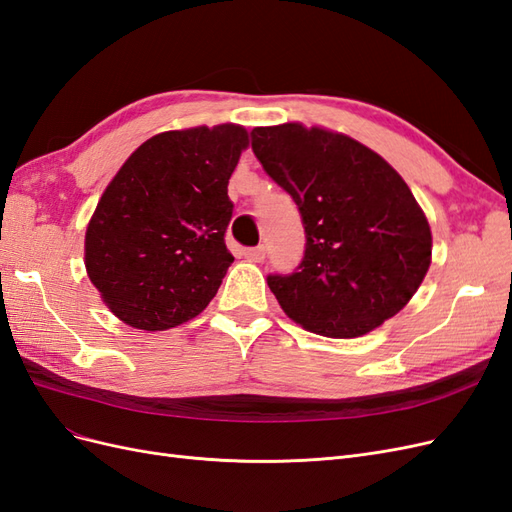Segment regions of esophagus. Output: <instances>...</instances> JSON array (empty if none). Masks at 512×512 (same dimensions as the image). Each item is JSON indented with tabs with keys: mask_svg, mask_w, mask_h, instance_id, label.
<instances>
[{
	"mask_svg": "<svg viewBox=\"0 0 512 512\" xmlns=\"http://www.w3.org/2000/svg\"><path fill=\"white\" fill-rule=\"evenodd\" d=\"M243 256H245L247 260H252V262H260V260H265V245L247 247V250H243Z\"/></svg>",
	"mask_w": 512,
	"mask_h": 512,
	"instance_id": "obj_1",
	"label": "esophagus"
}]
</instances>
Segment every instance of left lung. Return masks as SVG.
Here are the masks:
<instances>
[{
  "mask_svg": "<svg viewBox=\"0 0 512 512\" xmlns=\"http://www.w3.org/2000/svg\"><path fill=\"white\" fill-rule=\"evenodd\" d=\"M252 151L301 213L305 252L267 284L303 329L359 337L393 318L421 286L431 230L406 181L350 136L301 123L254 128Z\"/></svg>",
  "mask_w": 512,
  "mask_h": 512,
  "instance_id": "left-lung-1",
  "label": "left lung"
}]
</instances>
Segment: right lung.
<instances>
[{
    "label": "right lung",
    "instance_id": "right-lung-1",
    "mask_svg": "<svg viewBox=\"0 0 512 512\" xmlns=\"http://www.w3.org/2000/svg\"><path fill=\"white\" fill-rule=\"evenodd\" d=\"M247 132L235 123L151 136L108 183L85 235V267L111 312L134 329L196 318L235 260L224 235L228 179Z\"/></svg>",
    "mask_w": 512,
    "mask_h": 512
}]
</instances>
